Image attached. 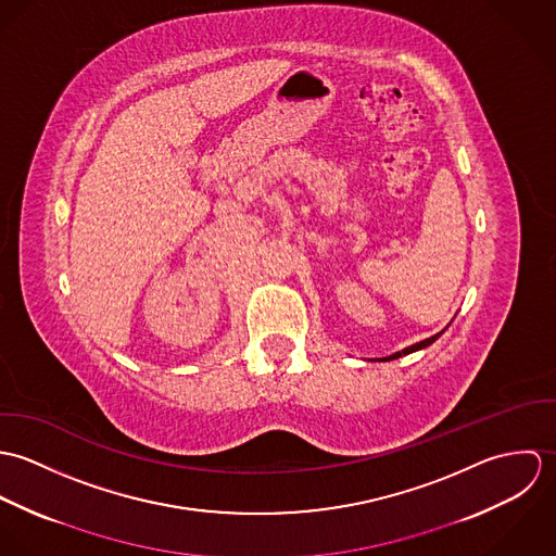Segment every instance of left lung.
<instances>
[{
	"label": "left lung",
	"instance_id": "8db88e82",
	"mask_svg": "<svg viewBox=\"0 0 556 556\" xmlns=\"http://www.w3.org/2000/svg\"><path fill=\"white\" fill-rule=\"evenodd\" d=\"M443 333V331H441ZM441 333H437V336H432V338H426V340H421V342H417V344H413V346H406V349H402L400 353H394V355H390V357H386L383 362H390V359H396L400 355H408V353H413V351H419V349H426L428 344H432Z\"/></svg>",
	"mask_w": 556,
	"mask_h": 556
}]
</instances>
